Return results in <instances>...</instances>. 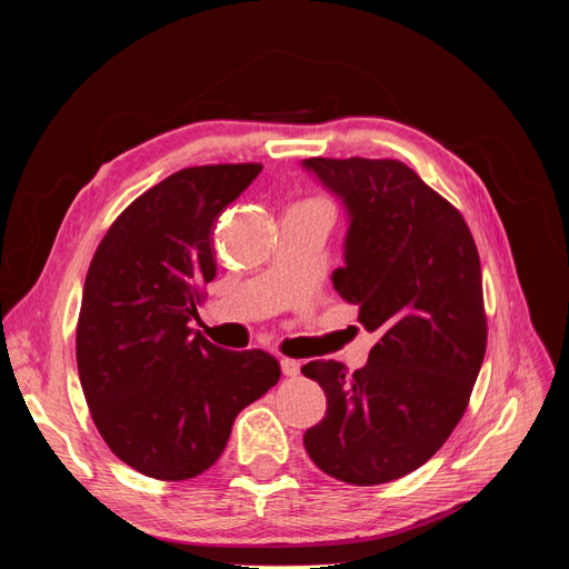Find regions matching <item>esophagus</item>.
<instances>
[{
	"label": "esophagus",
	"instance_id": "1",
	"mask_svg": "<svg viewBox=\"0 0 569 569\" xmlns=\"http://www.w3.org/2000/svg\"><path fill=\"white\" fill-rule=\"evenodd\" d=\"M280 368H282V372L287 377H297L301 372V363H299V360H295V358H282L280 360Z\"/></svg>",
	"mask_w": 569,
	"mask_h": 569
}]
</instances>
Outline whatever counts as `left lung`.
<instances>
[{
  "instance_id": "1",
  "label": "left lung",
  "mask_w": 569,
  "mask_h": 569,
  "mask_svg": "<svg viewBox=\"0 0 569 569\" xmlns=\"http://www.w3.org/2000/svg\"><path fill=\"white\" fill-rule=\"evenodd\" d=\"M347 211L335 291L380 332L366 368H301L327 396L303 435L318 468L356 487L418 470L460 422L487 351L475 239L453 206L391 159H306Z\"/></svg>"
}]
</instances>
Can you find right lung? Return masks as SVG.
I'll list each match as a JSON object with an SVG mask.
<instances>
[{
  "label": "right lung",
  "mask_w": 569,
  "mask_h": 569,
  "mask_svg": "<svg viewBox=\"0 0 569 569\" xmlns=\"http://www.w3.org/2000/svg\"><path fill=\"white\" fill-rule=\"evenodd\" d=\"M258 163L184 168L116 218L84 278L76 356L109 449L153 479L209 470L239 410L278 385V358L226 351L189 330L216 278L213 228Z\"/></svg>",
  "instance_id": "add662e5"
}]
</instances>
